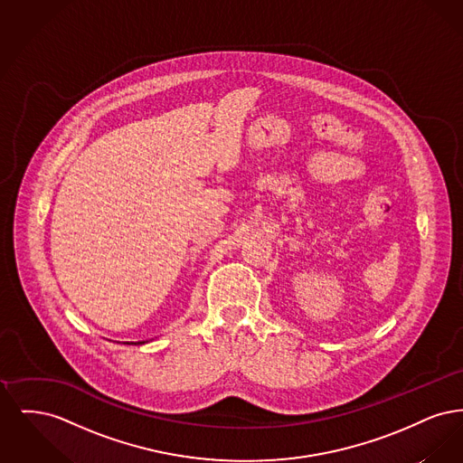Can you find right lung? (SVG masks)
Segmentation results:
<instances>
[{"mask_svg":"<svg viewBox=\"0 0 463 463\" xmlns=\"http://www.w3.org/2000/svg\"><path fill=\"white\" fill-rule=\"evenodd\" d=\"M127 344H128V342H127ZM138 344H144V342H138Z\"/></svg>","mask_w":463,"mask_h":463,"instance_id":"obj_1","label":"right lung"}]
</instances>
